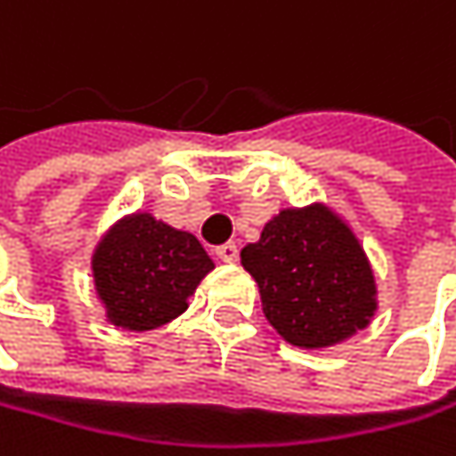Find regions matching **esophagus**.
<instances>
[{"label":"esophagus","mask_w":456,"mask_h":456,"mask_svg":"<svg viewBox=\"0 0 456 456\" xmlns=\"http://www.w3.org/2000/svg\"><path fill=\"white\" fill-rule=\"evenodd\" d=\"M216 256H218L224 265H235V262H238V256H240V251H238V246H235V243H224V246H218V248H216Z\"/></svg>","instance_id":"34e87169"}]
</instances>
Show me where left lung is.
<instances>
[{"mask_svg":"<svg viewBox=\"0 0 456 456\" xmlns=\"http://www.w3.org/2000/svg\"><path fill=\"white\" fill-rule=\"evenodd\" d=\"M240 262L270 326L294 347H334L377 315L374 267L350 221L326 202L278 210Z\"/></svg>","mask_w":456,"mask_h":456,"instance_id":"obj_1","label":"left lung"}]
</instances>
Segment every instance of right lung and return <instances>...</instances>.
Returning a JSON list of instances; mask_svg holds the SVG:
<instances>
[{"mask_svg":"<svg viewBox=\"0 0 456 456\" xmlns=\"http://www.w3.org/2000/svg\"><path fill=\"white\" fill-rule=\"evenodd\" d=\"M213 270L200 240L149 210L117 218L90 256L93 289L106 323L122 331H151L175 321Z\"/></svg>","mask_w":456,"mask_h":456,"instance_id":"1","label":"right lung"}]
</instances>
